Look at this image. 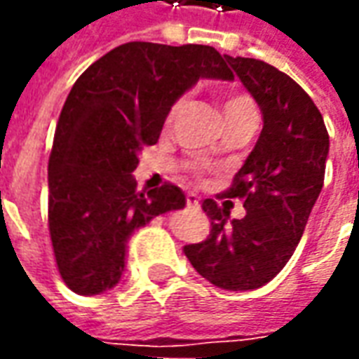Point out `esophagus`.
I'll list each match as a JSON object with an SVG mask.
<instances>
[{
    "label": "esophagus",
    "mask_w": 359,
    "mask_h": 359,
    "mask_svg": "<svg viewBox=\"0 0 359 359\" xmlns=\"http://www.w3.org/2000/svg\"><path fill=\"white\" fill-rule=\"evenodd\" d=\"M187 208L188 210H200V198L192 192L187 194Z\"/></svg>",
    "instance_id": "1"
}]
</instances>
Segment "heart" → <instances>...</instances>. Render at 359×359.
Here are the masks:
<instances>
[{"instance_id":"obj_1","label":"heart","mask_w":359,"mask_h":359,"mask_svg":"<svg viewBox=\"0 0 359 359\" xmlns=\"http://www.w3.org/2000/svg\"><path fill=\"white\" fill-rule=\"evenodd\" d=\"M177 109V107H175ZM175 109H172V113H175ZM254 109V103H252V100H250L248 95L242 94V92H234V90H231V92H226L225 95H223V102H221V111H223V117L231 118V117H236V115H241V113H244V111H252Z\"/></svg>"}]
</instances>
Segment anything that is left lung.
<instances>
[{
	"label": "left lung",
	"instance_id": "1",
	"mask_svg": "<svg viewBox=\"0 0 359 359\" xmlns=\"http://www.w3.org/2000/svg\"><path fill=\"white\" fill-rule=\"evenodd\" d=\"M225 59L264 117L256 146L225 192L244 200L246 215L229 223V211L203 200L210 236L184 246V254L211 285L254 290L277 277L300 242L323 188L329 134L316 103L288 74L259 59Z\"/></svg>",
	"mask_w": 359,
	"mask_h": 359
}]
</instances>
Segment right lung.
<instances>
[{"label": "right lung", "mask_w": 359, "mask_h": 359, "mask_svg": "<svg viewBox=\"0 0 359 359\" xmlns=\"http://www.w3.org/2000/svg\"><path fill=\"white\" fill-rule=\"evenodd\" d=\"M200 79H234L215 48L128 42L74 82L48 163L51 246L73 292L113 288L134 231L187 205L182 190L169 182L138 192L133 171L142 149L159 140L172 103Z\"/></svg>", "instance_id": "obj_1"}]
</instances>
